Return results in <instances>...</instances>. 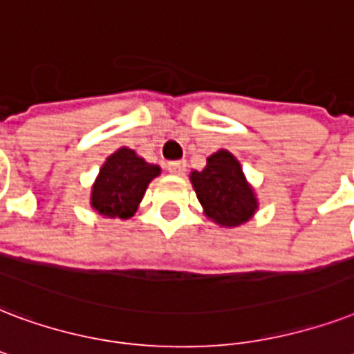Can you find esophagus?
I'll use <instances>...</instances> for the list:
<instances>
[{
	"instance_id": "esophagus-1",
	"label": "esophagus",
	"mask_w": 354,
	"mask_h": 354,
	"mask_svg": "<svg viewBox=\"0 0 354 354\" xmlns=\"http://www.w3.org/2000/svg\"><path fill=\"white\" fill-rule=\"evenodd\" d=\"M167 171L171 172V174H176V176H180V174H183V172H185V161H171V163L167 165Z\"/></svg>"
}]
</instances>
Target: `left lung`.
<instances>
[{
    "label": "left lung",
    "instance_id": "8db88e82",
    "mask_svg": "<svg viewBox=\"0 0 354 354\" xmlns=\"http://www.w3.org/2000/svg\"><path fill=\"white\" fill-rule=\"evenodd\" d=\"M204 215L223 228H237L249 223L258 212V196L247 182L239 159L221 148L209 158L202 171L189 174Z\"/></svg>",
    "mask_w": 354,
    "mask_h": 354
}]
</instances>
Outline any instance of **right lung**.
Returning a JSON list of instances; mask_svg holds the SVG:
<instances>
[{"instance_id": "1", "label": "right lung", "mask_w": 354, "mask_h": 354, "mask_svg": "<svg viewBox=\"0 0 354 354\" xmlns=\"http://www.w3.org/2000/svg\"><path fill=\"white\" fill-rule=\"evenodd\" d=\"M161 174V167L148 163L131 148H118L105 159L91 187V207L107 219L133 217L148 183Z\"/></svg>"}]
</instances>
